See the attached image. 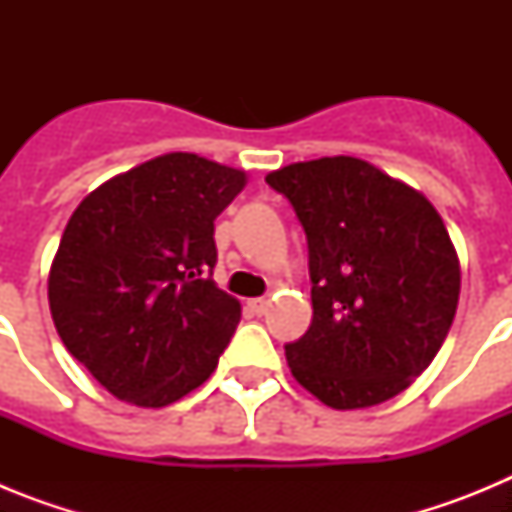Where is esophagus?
Masks as SVG:
<instances>
[{"label": "esophagus", "mask_w": 512, "mask_h": 512, "mask_svg": "<svg viewBox=\"0 0 512 512\" xmlns=\"http://www.w3.org/2000/svg\"><path fill=\"white\" fill-rule=\"evenodd\" d=\"M248 307H251V310L256 312V315H264L266 307H269V300H264V297H256V300L248 302Z\"/></svg>", "instance_id": "1"}]
</instances>
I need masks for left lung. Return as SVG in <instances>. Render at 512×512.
I'll list each match as a JSON object with an SVG mask.
<instances>
[{"mask_svg":"<svg viewBox=\"0 0 512 512\" xmlns=\"http://www.w3.org/2000/svg\"><path fill=\"white\" fill-rule=\"evenodd\" d=\"M307 235L312 323L289 369L328 408H372L408 390L449 336L461 271L436 207L361 158L266 176Z\"/></svg>","mask_w":512,"mask_h":512,"instance_id":"obj_1","label":"left lung"}]
</instances>
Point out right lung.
I'll list each match as a JSON object with an SVG mask.
<instances>
[{"label":"right lung","mask_w":512,"mask_h":512,"mask_svg":"<svg viewBox=\"0 0 512 512\" xmlns=\"http://www.w3.org/2000/svg\"><path fill=\"white\" fill-rule=\"evenodd\" d=\"M243 187V171L166 153L76 207L53 259L48 302L63 346L104 390L164 408L215 372L241 305L212 282V235Z\"/></svg>","instance_id":"obj_1"}]
</instances>
